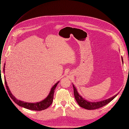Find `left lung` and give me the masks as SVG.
I'll list each match as a JSON object with an SVG mask.
<instances>
[{
	"label": "left lung",
	"instance_id": "1",
	"mask_svg": "<svg viewBox=\"0 0 129 129\" xmlns=\"http://www.w3.org/2000/svg\"><path fill=\"white\" fill-rule=\"evenodd\" d=\"M122 60L123 61V58L122 57ZM73 88H74V94L75 96V99L77 103L79 104L80 107H82L85 109H88V110H94V109H97L100 108L101 107H103L104 105H107L109 103H110L111 101L114 100L115 97L117 95V94L113 96L111 98L105 100L104 101H100L98 102H88L87 100H85L83 99L82 96H81L79 93H78L76 88L74 87V85H73Z\"/></svg>",
	"mask_w": 129,
	"mask_h": 129
}]
</instances>
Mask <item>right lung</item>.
Here are the masks:
<instances>
[{"mask_svg":"<svg viewBox=\"0 0 129 129\" xmlns=\"http://www.w3.org/2000/svg\"><path fill=\"white\" fill-rule=\"evenodd\" d=\"M5 64H4V68H5ZM4 70L5 69L4 68V72H5ZM4 79H5V84L6 85V88L7 90V92H8L10 97L13 100L14 102L15 103H17L18 105H19V106L24 107L27 109H29V110H35V111H41L43 110H45V109L48 108L50 105L52 104L53 102V100L54 90L55 89L57 84L58 83V82H59V81L57 82L54 85L53 88H52L51 90H50L48 96L47 97V98L45 99L44 100L41 101L40 102L30 103L22 102V101L18 100L15 99V97L11 93L8 86H7V84L5 80V77H4Z\"/></svg>","mask_w":129,"mask_h":129,"instance_id":"1","label":"right lung"}]
</instances>
